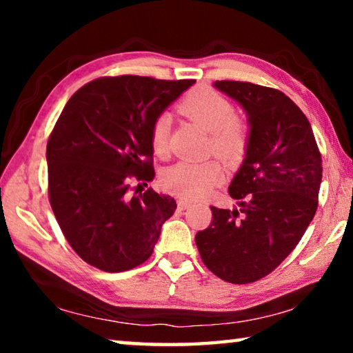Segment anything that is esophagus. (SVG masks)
<instances>
[{
	"instance_id": "obj_1",
	"label": "esophagus",
	"mask_w": 353,
	"mask_h": 353,
	"mask_svg": "<svg viewBox=\"0 0 353 353\" xmlns=\"http://www.w3.org/2000/svg\"><path fill=\"white\" fill-rule=\"evenodd\" d=\"M177 207L181 208V210H187V208L191 207V202L187 199H179L177 201Z\"/></svg>"
}]
</instances>
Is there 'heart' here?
I'll list each match as a JSON object with an SVG mask.
<instances>
[{
	"label": "heart",
	"mask_w": 353,
	"mask_h": 353,
	"mask_svg": "<svg viewBox=\"0 0 353 353\" xmlns=\"http://www.w3.org/2000/svg\"><path fill=\"white\" fill-rule=\"evenodd\" d=\"M181 110L212 132V148L219 155L230 160L240 157L246 146V129L235 119V109L229 99L212 88L199 87L183 98ZM171 121L170 113H160L154 119L151 145L157 155H165L168 151ZM223 179L224 171L214 160H181L162 172L160 182L166 191L179 198L196 199Z\"/></svg>",
	"instance_id": "heart-1"
}]
</instances>
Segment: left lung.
<instances>
[{
	"instance_id": "8db88e82",
	"label": "left lung",
	"mask_w": 353,
	"mask_h": 353,
	"mask_svg": "<svg viewBox=\"0 0 353 353\" xmlns=\"http://www.w3.org/2000/svg\"><path fill=\"white\" fill-rule=\"evenodd\" d=\"M214 88L248 117L244 159L229 187L236 207L216 208L196 234L204 265L229 283L268 276L297 246L318 208L322 160L313 129L285 93L240 81Z\"/></svg>"
}]
</instances>
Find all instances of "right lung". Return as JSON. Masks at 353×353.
<instances>
[{
  "mask_svg": "<svg viewBox=\"0 0 353 353\" xmlns=\"http://www.w3.org/2000/svg\"><path fill=\"white\" fill-rule=\"evenodd\" d=\"M194 82L101 77L65 104L46 146L48 191L65 238L88 265L123 272L151 256L177 204L152 188L130 196V181L154 179V119Z\"/></svg>",
  "mask_w": 353,
  "mask_h": 353,
  "instance_id": "right-lung-1",
  "label": "right lung"
}]
</instances>
